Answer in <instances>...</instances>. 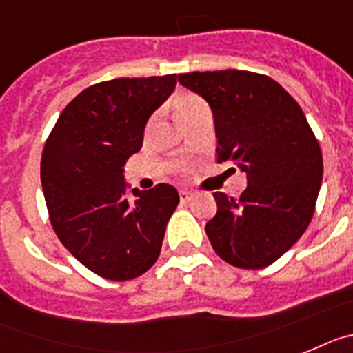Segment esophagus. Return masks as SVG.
<instances>
[{
	"mask_svg": "<svg viewBox=\"0 0 353 353\" xmlns=\"http://www.w3.org/2000/svg\"><path fill=\"white\" fill-rule=\"evenodd\" d=\"M192 197H194V194H192V192H188V190H181V192H179L181 202L192 201Z\"/></svg>",
	"mask_w": 353,
	"mask_h": 353,
	"instance_id": "esophagus-1",
	"label": "esophagus"
}]
</instances>
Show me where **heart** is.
Returning <instances> with one entry per match:
<instances>
[{
    "label": "heart",
    "instance_id": "b5f03b06",
    "mask_svg": "<svg viewBox=\"0 0 353 353\" xmlns=\"http://www.w3.org/2000/svg\"><path fill=\"white\" fill-rule=\"evenodd\" d=\"M202 108H206V104H204V101L195 96H183L177 99V113H179L181 121Z\"/></svg>",
    "mask_w": 353,
    "mask_h": 353
}]
</instances>
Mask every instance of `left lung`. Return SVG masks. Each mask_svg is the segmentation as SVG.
I'll list each match as a JSON object with an SVG mask.
<instances>
[{"label":"left lung","instance_id":"obj_1","mask_svg":"<svg viewBox=\"0 0 353 353\" xmlns=\"http://www.w3.org/2000/svg\"><path fill=\"white\" fill-rule=\"evenodd\" d=\"M213 112L216 161L247 174L240 199L214 192L216 214L206 234L223 261L245 270L277 261L304 234L314 214L323 158L307 119L268 76L206 70L177 76Z\"/></svg>","mask_w":353,"mask_h":353}]
</instances>
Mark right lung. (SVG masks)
<instances>
[{
	"label": "right lung",
	"mask_w": 353,
	"mask_h": 353,
	"mask_svg": "<svg viewBox=\"0 0 353 353\" xmlns=\"http://www.w3.org/2000/svg\"><path fill=\"white\" fill-rule=\"evenodd\" d=\"M176 83L177 76L167 74L92 85L63 108L44 145L42 192L58 240L110 281H130L154 265L179 204L167 183L133 188L128 199L124 181V165L142 149L147 121Z\"/></svg>",
	"instance_id": "1"
}]
</instances>
